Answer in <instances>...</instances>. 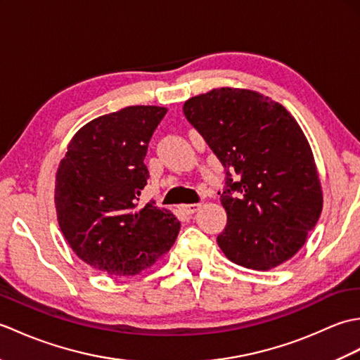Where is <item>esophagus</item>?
Returning <instances> with one entry per match:
<instances>
[{
  "mask_svg": "<svg viewBox=\"0 0 360 360\" xmlns=\"http://www.w3.org/2000/svg\"><path fill=\"white\" fill-rule=\"evenodd\" d=\"M201 209V204H184L181 205V210L186 213V215H193L198 210Z\"/></svg>",
  "mask_w": 360,
  "mask_h": 360,
  "instance_id": "34e87169",
  "label": "esophagus"
}]
</instances>
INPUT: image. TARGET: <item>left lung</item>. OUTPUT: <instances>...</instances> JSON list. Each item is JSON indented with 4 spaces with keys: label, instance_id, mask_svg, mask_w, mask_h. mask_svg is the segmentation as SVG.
Here are the masks:
<instances>
[{
    "label": "left lung",
    "instance_id": "1",
    "mask_svg": "<svg viewBox=\"0 0 360 360\" xmlns=\"http://www.w3.org/2000/svg\"><path fill=\"white\" fill-rule=\"evenodd\" d=\"M182 111L224 165L218 195L227 224L217 238L224 255L254 271L292 258L323 207L314 155L297 120L278 102L240 88L195 96Z\"/></svg>",
    "mask_w": 360,
    "mask_h": 360
}]
</instances>
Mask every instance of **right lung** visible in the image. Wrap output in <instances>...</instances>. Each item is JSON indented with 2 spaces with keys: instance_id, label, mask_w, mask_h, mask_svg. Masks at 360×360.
I'll use <instances>...</instances> for the list:
<instances>
[{
  "instance_id": "right-lung-1",
  "label": "right lung",
  "mask_w": 360,
  "mask_h": 360,
  "mask_svg": "<svg viewBox=\"0 0 360 360\" xmlns=\"http://www.w3.org/2000/svg\"><path fill=\"white\" fill-rule=\"evenodd\" d=\"M167 108L127 106L83 125L56 174L58 226L71 249L94 269L136 275L162 258L181 223L155 202L137 207L150 178L148 142Z\"/></svg>"
}]
</instances>
